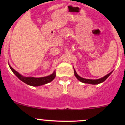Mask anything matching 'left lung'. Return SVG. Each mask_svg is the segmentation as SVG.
Masks as SVG:
<instances>
[{"instance_id":"1","label":"left lung","mask_w":125,"mask_h":125,"mask_svg":"<svg viewBox=\"0 0 125 125\" xmlns=\"http://www.w3.org/2000/svg\"><path fill=\"white\" fill-rule=\"evenodd\" d=\"M74 75L76 77L77 79L80 81L81 82L84 83H89V84H92V85H97V84L103 82L109 75H111L113 71L111 72L110 73H109L108 74L106 75L105 76H104L103 77L101 78V79H96V80H93V79H84V78L81 77L80 76H79L77 74L76 71H75V70H74Z\"/></svg>"}]
</instances>
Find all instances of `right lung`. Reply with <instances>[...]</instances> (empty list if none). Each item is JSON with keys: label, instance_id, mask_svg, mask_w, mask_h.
Listing matches in <instances>:
<instances>
[{"label": "right lung", "instance_id": "add662e5", "mask_svg": "<svg viewBox=\"0 0 125 125\" xmlns=\"http://www.w3.org/2000/svg\"><path fill=\"white\" fill-rule=\"evenodd\" d=\"M10 69L12 71V73L23 82L25 83L27 85H30L32 86H38L40 85H45V84L51 82V81L54 80V79L55 77V71H54L52 74L51 75H48L46 77H24L23 75H21V74L16 71V70H14L10 65Z\"/></svg>", "mask_w": 125, "mask_h": 125}]
</instances>
